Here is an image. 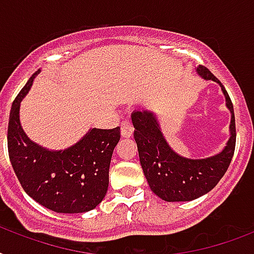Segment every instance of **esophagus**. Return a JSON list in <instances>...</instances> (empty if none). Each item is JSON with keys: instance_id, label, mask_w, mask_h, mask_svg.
Wrapping results in <instances>:
<instances>
[{"instance_id": "esophagus-1", "label": "esophagus", "mask_w": 254, "mask_h": 254, "mask_svg": "<svg viewBox=\"0 0 254 254\" xmlns=\"http://www.w3.org/2000/svg\"><path fill=\"white\" fill-rule=\"evenodd\" d=\"M133 130H134V127H133L130 121L129 120H124L123 123H121V135L123 137H130L133 134Z\"/></svg>"}]
</instances>
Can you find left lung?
I'll use <instances>...</instances> for the list:
<instances>
[{
	"instance_id": "1",
	"label": "left lung",
	"mask_w": 254,
	"mask_h": 254,
	"mask_svg": "<svg viewBox=\"0 0 254 254\" xmlns=\"http://www.w3.org/2000/svg\"><path fill=\"white\" fill-rule=\"evenodd\" d=\"M196 72L205 80L216 81L225 96L231 111V125L227 146L216 155L203 159L181 157L169 146L155 116L147 111H134L131 123L138 147L139 162L151 191L166 201H190L209 192L219 183L232 161L236 146V124L233 104L224 85L204 65H197Z\"/></svg>"
}]
</instances>
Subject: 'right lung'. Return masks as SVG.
<instances>
[{
  "label": "right lung",
  "mask_w": 254,
  "mask_h": 254,
  "mask_svg": "<svg viewBox=\"0 0 254 254\" xmlns=\"http://www.w3.org/2000/svg\"><path fill=\"white\" fill-rule=\"evenodd\" d=\"M30 77L11 105L7 150L14 173L30 197L61 213H83L96 208L109 185V166L120 127L91 129L73 146L51 151L26 135L19 123V105L35 75Z\"/></svg>",
  "instance_id": "right-lung-1"
}]
</instances>
